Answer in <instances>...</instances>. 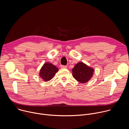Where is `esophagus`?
<instances>
[{"instance_id": "34e87169", "label": "esophagus", "mask_w": 129, "mask_h": 129, "mask_svg": "<svg viewBox=\"0 0 129 129\" xmlns=\"http://www.w3.org/2000/svg\"><path fill=\"white\" fill-rule=\"evenodd\" d=\"M61 68L64 69V68H67V66H66V65H61Z\"/></svg>"}]
</instances>
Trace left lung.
I'll return each instance as SVG.
<instances>
[{
  "mask_svg": "<svg viewBox=\"0 0 129 129\" xmlns=\"http://www.w3.org/2000/svg\"><path fill=\"white\" fill-rule=\"evenodd\" d=\"M72 71L73 78L77 81L82 83H85L92 77L94 69L83 62H79L72 68Z\"/></svg>",
  "mask_w": 129,
  "mask_h": 129,
  "instance_id": "left-lung-1",
  "label": "left lung"
}]
</instances>
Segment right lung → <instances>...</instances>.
Returning <instances> with one entry per match:
<instances>
[{
    "label": "right lung",
    "instance_id": "right-lung-1",
    "mask_svg": "<svg viewBox=\"0 0 129 129\" xmlns=\"http://www.w3.org/2000/svg\"><path fill=\"white\" fill-rule=\"evenodd\" d=\"M58 68L50 63H46L42 67L40 71V76L46 82L50 80L58 71Z\"/></svg>",
    "mask_w": 129,
    "mask_h": 129
}]
</instances>
